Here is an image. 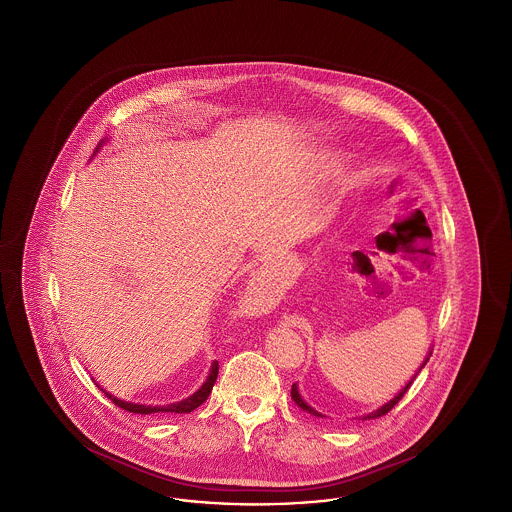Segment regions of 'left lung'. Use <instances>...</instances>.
I'll use <instances>...</instances> for the list:
<instances>
[{
	"label": "left lung",
	"instance_id": "left-lung-1",
	"mask_svg": "<svg viewBox=\"0 0 512 512\" xmlns=\"http://www.w3.org/2000/svg\"><path fill=\"white\" fill-rule=\"evenodd\" d=\"M430 355H432V353H430ZM430 355H428V359H430ZM428 359H426V361H424V365H426V363H428ZM424 365L420 366V370H422V368H424ZM414 378H416V376H414ZM414 378H413V380H414ZM413 380H411V382H409V384H407V386H405V388H403V390L399 391V393H397V395H395V397H393V399H391L390 403H386V405H384V407H380V409H378V411H374V413H372V414H366V416H363V420H366V418H378V416H384V414L390 413L391 409H393V407H395V405H397V403H399V401H401V399H403V395H405V393H407V390H409V388H411V384H413ZM292 399H293V401H295V403H297V405H299V407H301V409H303V411H307V413H309V414H315V416H322V414L317 413V411H315V409H313V407H309V405H307V403H305V401H303V397H301V395H299V391H297V386H295V384H293V386H292Z\"/></svg>",
	"mask_w": 512,
	"mask_h": 512
}]
</instances>
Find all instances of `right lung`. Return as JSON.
Masks as SVG:
<instances>
[{"mask_svg":"<svg viewBox=\"0 0 512 512\" xmlns=\"http://www.w3.org/2000/svg\"><path fill=\"white\" fill-rule=\"evenodd\" d=\"M217 374H219V363L215 361L213 366H211V372H209V376H207V380H205V384L199 388V390L195 391L194 395H190L188 399H184V401H178V403H172V405H163V407H147V405H134V403H126V401H121V399H117V397H113L111 393H105L119 409L122 411H128V413L134 414H151V413H192L194 409H197L201 403H205L207 401V397H209V393L213 390V386H215V382H217Z\"/></svg>","mask_w":512,"mask_h":512,"instance_id":"1","label":"right lung"}]
</instances>
